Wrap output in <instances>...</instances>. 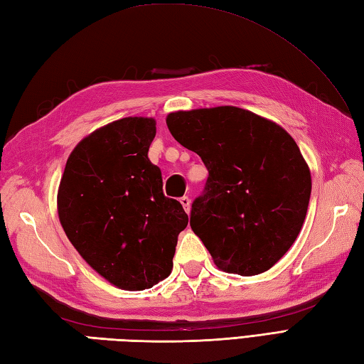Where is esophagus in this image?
<instances>
[{
  "label": "esophagus",
  "instance_id": "obj_1",
  "mask_svg": "<svg viewBox=\"0 0 364 364\" xmlns=\"http://www.w3.org/2000/svg\"><path fill=\"white\" fill-rule=\"evenodd\" d=\"M180 203L183 205L184 211H186V213L189 214V211H191V200H189V197H181V198H180Z\"/></svg>",
  "mask_w": 364,
  "mask_h": 364
}]
</instances>
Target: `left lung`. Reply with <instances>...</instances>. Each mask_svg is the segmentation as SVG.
I'll return each instance as SVG.
<instances>
[{"label":"left lung","instance_id":"obj_1","mask_svg":"<svg viewBox=\"0 0 364 364\" xmlns=\"http://www.w3.org/2000/svg\"><path fill=\"white\" fill-rule=\"evenodd\" d=\"M168 131L210 172L191 228L223 272H266L296 241L311 173L296 141L275 122L236 106L170 112Z\"/></svg>","mask_w":364,"mask_h":364}]
</instances>
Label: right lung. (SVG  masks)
<instances>
[{"label": "right lung", "mask_w": 364, "mask_h": 364, "mask_svg": "<svg viewBox=\"0 0 364 364\" xmlns=\"http://www.w3.org/2000/svg\"><path fill=\"white\" fill-rule=\"evenodd\" d=\"M151 117H125L92 131L67 159L58 214L68 241L105 280L144 291L172 272L178 235L189 218L162 194L149 159Z\"/></svg>", "instance_id": "obj_1"}]
</instances>
